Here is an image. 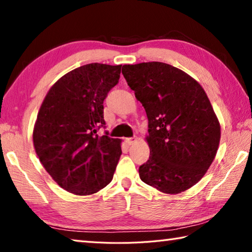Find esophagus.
<instances>
[{
  "instance_id": "1",
  "label": "esophagus",
  "mask_w": 252,
  "mask_h": 252,
  "mask_svg": "<svg viewBox=\"0 0 252 252\" xmlns=\"http://www.w3.org/2000/svg\"><path fill=\"white\" fill-rule=\"evenodd\" d=\"M136 140H138V139H136L135 136H133V138H127L126 142H127V144H129V146H132V144H133L134 142H136Z\"/></svg>"
}]
</instances>
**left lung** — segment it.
<instances>
[{
  "instance_id": "8db88e82",
  "label": "left lung",
  "mask_w": 252,
  "mask_h": 252,
  "mask_svg": "<svg viewBox=\"0 0 252 252\" xmlns=\"http://www.w3.org/2000/svg\"><path fill=\"white\" fill-rule=\"evenodd\" d=\"M122 74L149 121L150 157L140 179L163 193L183 192L201 180L219 148L220 123L206 92L167 63L126 64Z\"/></svg>"
}]
</instances>
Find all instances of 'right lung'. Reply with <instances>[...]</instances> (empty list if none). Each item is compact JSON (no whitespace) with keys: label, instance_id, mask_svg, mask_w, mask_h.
Masks as SVG:
<instances>
[{"label":"right lung","instance_id":"obj_1","mask_svg":"<svg viewBox=\"0 0 252 252\" xmlns=\"http://www.w3.org/2000/svg\"><path fill=\"white\" fill-rule=\"evenodd\" d=\"M120 73L121 65L76 67L60 78L42 102L33 146L46 172L71 193L93 194L112 180L121 140L96 132L105 125L103 101Z\"/></svg>","mask_w":252,"mask_h":252}]
</instances>
